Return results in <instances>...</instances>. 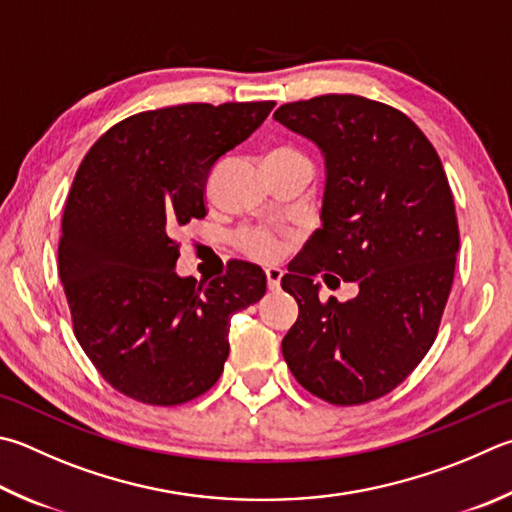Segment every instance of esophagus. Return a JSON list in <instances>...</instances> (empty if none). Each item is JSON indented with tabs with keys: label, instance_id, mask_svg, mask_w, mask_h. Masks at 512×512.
<instances>
[{
	"label": "esophagus",
	"instance_id": "1",
	"mask_svg": "<svg viewBox=\"0 0 512 512\" xmlns=\"http://www.w3.org/2000/svg\"><path fill=\"white\" fill-rule=\"evenodd\" d=\"M282 271L280 268H266V282H268V288L271 291H275V288H280V282H282Z\"/></svg>",
	"mask_w": 512,
	"mask_h": 512
}]
</instances>
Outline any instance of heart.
<instances>
[{
  "instance_id": "b5f03b06",
  "label": "heart",
  "mask_w": 512,
  "mask_h": 512,
  "mask_svg": "<svg viewBox=\"0 0 512 512\" xmlns=\"http://www.w3.org/2000/svg\"><path fill=\"white\" fill-rule=\"evenodd\" d=\"M264 165H311L306 159V154L293 147H275L264 154ZM241 248L244 253L255 259H273L277 255V244L273 235H268L264 230H250L241 235Z\"/></svg>"
}]
</instances>
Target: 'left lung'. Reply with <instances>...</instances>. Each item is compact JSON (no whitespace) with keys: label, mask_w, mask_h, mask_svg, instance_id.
<instances>
[{"label":"left lung","mask_w":512,"mask_h":512,"mask_svg":"<svg viewBox=\"0 0 512 512\" xmlns=\"http://www.w3.org/2000/svg\"><path fill=\"white\" fill-rule=\"evenodd\" d=\"M273 118L318 145L327 165L322 228L282 277L300 306L284 360L322 401H376L412 374L439 331L459 250L448 176L421 129L383 102L327 94L286 102ZM320 272L330 285L356 281L359 295L322 303Z\"/></svg>","instance_id":"left-lung-1"}]
</instances>
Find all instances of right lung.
<instances>
[{"label":"right lung","mask_w":512,"mask_h":512,"mask_svg":"<svg viewBox=\"0 0 512 512\" xmlns=\"http://www.w3.org/2000/svg\"><path fill=\"white\" fill-rule=\"evenodd\" d=\"M273 107L141 111L82 159L64 206L58 271L80 347L120 394L163 407L206 394L224 371L230 318L266 293L262 268L248 262H230L210 284L179 277L174 232L208 215L212 165Z\"/></svg>","instance_id":"obj_1"}]
</instances>
